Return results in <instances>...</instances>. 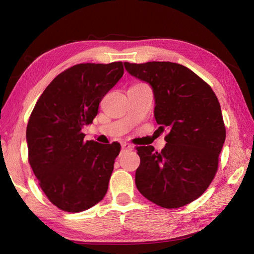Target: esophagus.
Here are the masks:
<instances>
[{
    "mask_svg": "<svg viewBox=\"0 0 254 254\" xmlns=\"http://www.w3.org/2000/svg\"><path fill=\"white\" fill-rule=\"evenodd\" d=\"M122 150L123 151H131L133 150V146L130 144V143H127V142H124V143H122Z\"/></svg>",
    "mask_w": 254,
    "mask_h": 254,
    "instance_id": "esophagus-1",
    "label": "esophagus"
}]
</instances>
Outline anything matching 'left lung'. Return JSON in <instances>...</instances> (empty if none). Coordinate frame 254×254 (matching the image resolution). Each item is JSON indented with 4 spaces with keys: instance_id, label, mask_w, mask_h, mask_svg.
Segmentation results:
<instances>
[{
    "instance_id": "1",
    "label": "left lung",
    "mask_w": 254,
    "mask_h": 254,
    "mask_svg": "<svg viewBox=\"0 0 254 254\" xmlns=\"http://www.w3.org/2000/svg\"><path fill=\"white\" fill-rule=\"evenodd\" d=\"M126 71L153 89L154 116L169 130L162 152L139 146L135 187L163 208L197 199L212 182L225 141L218 98L210 86L182 64L169 61L125 63Z\"/></svg>"
}]
</instances>
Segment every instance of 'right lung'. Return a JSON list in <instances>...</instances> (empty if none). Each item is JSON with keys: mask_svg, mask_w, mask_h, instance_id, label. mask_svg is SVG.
Returning a JSON list of instances; mask_svg holds the SVG:
<instances>
[{"mask_svg": "<svg viewBox=\"0 0 254 254\" xmlns=\"http://www.w3.org/2000/svg\"><path fill=\"white\" fill-rule=\"evenodd\" d=\"M123 74L121 61L73 65L53 79L31 113L29 163L47 198L64 211H84L107 194L121 144L84 141L82 128Z\"/></svg>", "mask_w": 254, "mask_h": 254, "instance_id": "add662e5", "label": "right lung"}]
</instances>
